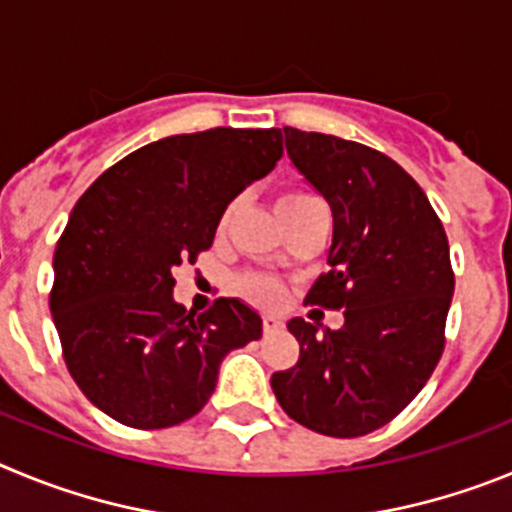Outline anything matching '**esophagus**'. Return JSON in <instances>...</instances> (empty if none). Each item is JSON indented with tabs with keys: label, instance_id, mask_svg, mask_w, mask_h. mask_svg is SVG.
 <instances>
[{
	"label": "esophagus",
	"instance_id": "34e87169",
	"mask_svg": "<svg viewBox=\"0 0 512 512\" xmlns=\"http://www.w3.org/2000/svg\"><path fill=\"white\" fill-rule=\"evenodd\" d=\"M262 329H265V334H275V331L283 329V321L278 316H273V313H265L262 316Z\"/></svg>",
	"mask_w": 512,
	"mask_h": 512
}]
</instances>
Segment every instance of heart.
<instances>
[{
	"label": "heart",
	"mask_w": 512,
	"mask_h": 512,
	"mask_svg": "<svg viewBox=\"0 0 512 512\" xmlns=\"http://www.w3.org/2000/svg\"><path fill=\"white\" fill-rule=\"evenodd\" d=\"M311 199H313V196H308V193H285V196H280L278 206L301 204V201H311ZM245 290H247V296L255 298V301H260V303H270V301H275V298H278V285H275L273 280H267V278H247L245 280Z\"/></svg>",
	"instance_id": "1"
}]
</instances>
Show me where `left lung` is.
<instances>
[{
    "label": "left lung",
    "instance_id": "8db88e82",
    "mask_svg": "<svg viewBox=\"0 0 512 512\" xmlns=\"http://www.w3.org/2000/svg\"><path fill=\"white\" fill-rule=\"evenodd\" d=\"M283 135L334 216L329 273L306 303L344 308V326L290 319L301 354L270 385L293 421L354 439L393 421L439 365L454 296L449 242L426 193L388 155L321 132Z\"/></svg>",
    "mask_w": 512,
    "mask_h": 512
}]
</instances>
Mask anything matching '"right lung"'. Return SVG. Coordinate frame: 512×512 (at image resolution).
Listing matches in <instances>:
<instances>
[{
    "mask_svg": "<svg viewBox=\"0 0 512 512\" xmlns=\"http://www.w3.org/2000/svg\"><path fill=\"white\" fill-rule=\"evenodd\" d=\"M283 155L280 130L150 142L73 206L53 255L50 313L81 393L114 421L168 428L201 411L227 352L262 336L239 298L206 313L173 298V270L209 250L227 206Z\"/></svg>",
    "mask_w": 512,
    "mask_h": 512,
    "instance_id": "right-lung-1",
    "label": "right lung"
}]
</instances>
